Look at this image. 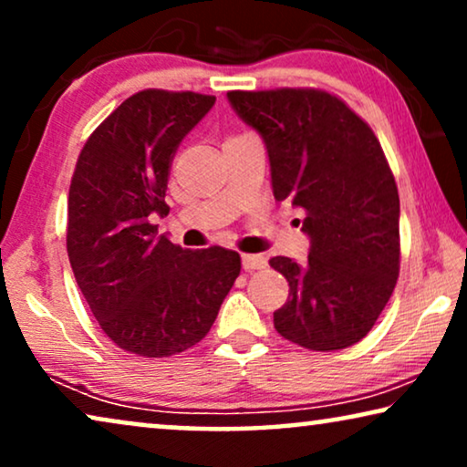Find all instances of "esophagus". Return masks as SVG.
Masks as SVG:
<instances>
[{
    "mask_svg": "<svg viewBox=\"0 0 467 467\" xmlns=\"http://www.w3.org/2000/svg\"><path fill=\"white\" fill-rule=\"evenodd\" d=\"M265 265H267V259L264 254H242V267H244L246 272L264 270Z\"/></svg>",
    "mask_w": 467,
    "mask_h": 467,
    "instance_id": "esophagus-1",
    "label": "esophagus"
}]
</instances>
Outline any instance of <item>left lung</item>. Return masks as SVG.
<instances>
[{
  "mask_svg": "<svg viewBox=\"0 0 467 467\" xmlns=\"http://www.w3.org/2000/svg\"><path fill=\"white\" fill-rule=\"evenodd\" d=\"M238 117L264 138L276 202L306 214V264L272 257L289 283L274 327L310 350L368 336L400 276V195L379 138L318 88L229 91Z\"/></svg>",
  "mask_w": 467,
  "mask_h": 467,
  "instance_id": "8db88e82",
  "label": "left lung"
}]
</instances>
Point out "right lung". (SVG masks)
<instances>
[{"label":"right lung","instance_id":"add662e5","mask_svg":"<svg viewBox=\"0 0 467 467\" xmlns=\"http://www.w3.org/2000/svg\"><path fill=\"white\" fill-rule=\"evenodd\" d=\"M214 95L146 88L87 140L67 197V257L104 334L140 357L202 340L240 274V254L189 251L157 235L171 159Z\"/></svg>","mask_w":467,"mask_h":467}]
</instances>
